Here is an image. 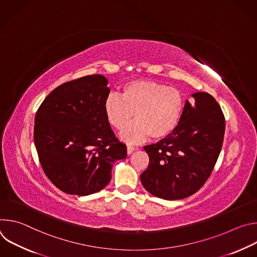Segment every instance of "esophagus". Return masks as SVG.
Instances as JSON below:
<instances>
[{
	"instance_id": "obj_1",
	"label": "esophagus",
	"mask_w": 257,
	"mask_h": 257,
	"mask_svg": "<svg viewBox=\"0 0 257 257\" xmlns=\"http://www.w3.org/2000/svg\"><path fill=\"white\" fill-rule=\"evenodd\" d=\"M135 150H136V149L134 148V146H132V145H127V154H128V155H131Z\"/></svg>"
}]
</instances>
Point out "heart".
<instances>
[{"label":"heart","mask_w":257,"mask_h":257,"mask_svg":"<svg viewBox=\"0 0 257 257\" xmlns=\"http://www.w3.org/2000/svg\"><path fill=\"white\" fill-rule=\"evenodd\" d=\"M182 92L149 79H135L122 86L121 96L109 93L102 104L103 114L116 130H122L132 119L120 138L126 143H138L152 136L161 140L170 136L180 124L184 112Z\"/></svg>","instance_id":"heart-1"}]
</instances>
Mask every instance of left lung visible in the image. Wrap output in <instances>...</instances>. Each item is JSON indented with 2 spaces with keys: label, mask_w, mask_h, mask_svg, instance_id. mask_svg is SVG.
I'll use <instances>...</instances> for the list:
<instances>
[{
  "label": "left lung",
  "mask_w": 257,
  "mask_h": 257,
  "mask_svg": "<svg viewBox=\"0 0 257 257\" xmlns=\"http://www.w3.org/2000/svg\"><path fill=\"white\" fill-rule=\"evenodd\" d=\"M177 129L156 144L144 146L150 165L141 175L151 194L176 200L198 191L208 179L222 150L225 117L206 92L191 94Z\"/></svg>",
  "instance_id": "8db88e82"
}]
</instances>
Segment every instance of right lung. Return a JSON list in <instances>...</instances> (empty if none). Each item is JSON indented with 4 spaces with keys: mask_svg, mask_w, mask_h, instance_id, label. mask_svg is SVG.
Returning <instances> with one entry per match:
<instances>
[{
    "mask_svg": "<svg viewBox=\"0 0 257 257\" xmlns=\"http://www.w3.org/2000/svg\"><path fill=\"white\" fill-rule=\"evenodd\" d=\"M107 79L89 75L55 88L34 119V145L53 184L68 194L100 191L112 178V167L127 156L103 114Z\"/></svg>",
    "mask_w": 257,
    "mask_h": 257,
    "instance_id": "add662e5",
    "label": "right lung"
}]
</instances>
